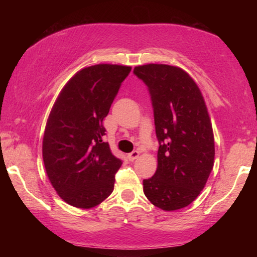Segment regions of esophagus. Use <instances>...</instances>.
Segmentation results:
<instances>
[{
  "label": "esophagus",
  "instance_id": "obj_1",
  "mask_svg": "<svg viewBox=\"0 0 257 257\" xmlns=\"http://www.w3.org/2000/svg\"><path fill=\"white\" fill-rule=\"evenodd\" d=\"M138 156H139V152L138 151H134V152H132V153L128 154V159L130 161H134V160H136Z\"/></svg>",
  "mask_w": 257,
  "mask_h": 257
}]
</instances>
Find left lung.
I'll use <instances>...</instances> for the list:
<instances>
[{
  "label": "left lung",
  "instance_id": "obj_1",
  "mask_svg": "<svg viewBox=\"0 0 257 257\" xmlns=\"http://www.w3.org/2000/svg\"><path fill=\"white\" fill-rule=\"evenodd\" d=\"M134 73L149 88L160 144L156 172L143 180L144 194L161 210H179L196 199L214 164L205 102L193 78L178 67L151 63Z\"/></svg>",
  "mask_w": 257,
  "mask_h": 257
}]
</instances>
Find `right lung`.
Listing matches in <instances>:
<instances>
[{
	"label": "right lung",
	"instance_id": "right-lung-1",
	"mask_svg": "<svg viewBox=\"0 0 257 257\" xmlns=\"http://www.w3.org/2000/svg\"><path fill=\"white\" fill-rule=\"evenodd\" d=\"M130 70L118 64L81 69L52 107L43 138V161L53 188L72 206H96L114 188L122 161L103 141V120Z\"/></svg>",
	"mask_w": 257,
	"mask_h": 257
}]
</instances>
